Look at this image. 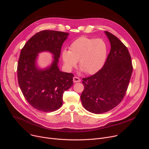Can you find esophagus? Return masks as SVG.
<instances>
[{"label":"esophagus","mask_w":149,"mask_h":149,"mask_svg":"<svg viewBox=\"0 0 149 149\" xmlns=\"http://www.w3.org/2000/svg\"><path fill=\"white\" fill-rule=\"evenodd\" d=\"M73 81H74V83H75V82H81V79L77 77H74L73 78Z\"/></svg>","instance_id":"1"}]
</instances>
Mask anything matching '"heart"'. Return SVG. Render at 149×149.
I'll list each match as a JSON object with an SVG mask.
<instances>
[{
	"instance_id": "1",
	"label": "heart",
	"mask_w": 149,
	"mask_h": 149,
	"mask_svg": "<svg viewBox=\"0 0 149 149\" xmlns=\"http://www.w3.org/2000/svg\"><path fill=\"white\" fill-rule=\"evenodd\" d=\"M70 51H62V59L65 68L71 70L79 61L81 71L94 74L103 67L107 58L108 47L102 39L82 36L74 40Z\"/></svg>"
}]
</instances>
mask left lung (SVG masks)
Wrapping results in <instances>:
<instances>
[{"instance_id": "left-lung-1", "label": "left lung", "mask_w": 149, "mask_h": 149, "mask_svg": "<svg viewBox=\"0 0 149 149\" xmlns=\"http://www.w3.org/2000/svg\"><path fill=\"white\" fill-rule=\"evenodd\" d=\"M111 45L104 66L93 75L82 78L84 90L81 95L83 107L94 114L107 112L122 101L133 71L130 53L123 42L105 31Z\"/></svg>"}]
</instances>
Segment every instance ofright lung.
<instances>
[{
  "mask_svg": "<svg viewBox=\"0 0 149 149\" xmlns=\"http://www.w3.org/2000/svg\"><path fill=\"white\" fill-rule=\"evenodd\" d=\"M69 33L45 30L31 38L21 50L17 63V80L24 96L35 109L52 112L62 105L63 94L73 85L74 75L62 72L58 64L62 44ZM53 55L51 65L45 69L36 65L38 54Z\"/></svg>",
  "mask_w": 149,
  "mask_h": 149,
  "instance_id": "1",
  "label": "right lung"
}]
</instances>
